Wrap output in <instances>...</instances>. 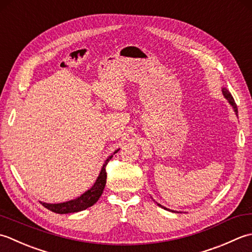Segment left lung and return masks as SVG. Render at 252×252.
I'll return each instance as SVG.
<instances>
[{
  "mask_svg": "<svg viewBox=\"0 0 252 252\" xmlns=\"http://www.w3.org/2000/svg\"><path fill=\"white\" fill-rule=\"evenodd\" d=\"M223 94H224V96L225 97H226V99L228 100V102H229V103H230V105H232L233 106V109H234V111L236 112V114H238V111H237V105H236V103H235V100H234V97H233V95L232 94H230V92L226 89V88H223ZM158 205H160V204H158ZM160 207H161V205H160ZM163 209H166V208H164V207H162ZM167 210V209H166ZM174 212V211H173Z\"/></svg>",
  "mask_w": 252,
  "mask_h": 252,
  "instance_id": "obj_1",
  "label": "left lung"
}]
</instances>
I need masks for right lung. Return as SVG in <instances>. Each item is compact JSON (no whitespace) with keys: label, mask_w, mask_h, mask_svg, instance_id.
<instances>
[{"label":"right lung","mask_w":252,"mask_h":252,"mask_svg":"<svg viewBox=\"0 0 252 252\" xmlns=\"http://www.w3.org/2000/svg\"><path fill=\"white\" fill-rule=\"evenodd\" d=\"M117 151H115L114 153H116ZM112 157L113 156L107 158V160L105 161L103 167H102V169H101L100 175H99V177H97V179L95 181L94 186H92V188L89 189L88 191H86L84 194H81L79 198H77L75 200H70V201H67V202L58 203V204H50V203H45V202H41V204H42L44 208L50 210V211L55 212V213H60V214L79 212V211H83V210H86L87 208L91 207V205H94L97 201V200H99L102 192H103V190H104V187L106 184L105 166L112 158Z\"/></svg>","instance_id":"add662e5"}]
</instances>
